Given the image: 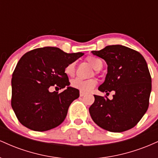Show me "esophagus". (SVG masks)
I'll use <instances>...</instances> for the list:
<instances>
[{
    "instance_id": "esophagus-1",
    "label": "esophagus",
    "mask_w": 158,
    "mask_h": 158,
    "mask_svg": "<svg viewBox=\"0 0 158 158\" xmlns=\"http://www.w3.org/2000/svg\"><path fill=\"white\" fill-rule=\"evenodd\" d=\"M85 93H84V92H81V91H80V93H79V95H80V97H83V96H85Z\"/></svg>"
}]
</instances>
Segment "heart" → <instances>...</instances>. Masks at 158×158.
<instances>
[{
  "label": "heart",
  "mask_w": 158,
  "mask_h": 158,
  "mask_svg": "<svg viewBox=\"0 0 158 158\" xmlns=\"http://www.w3.org/2000/svg\"><path fill=\"white\" fill-rule=\"evenodd\" d=\"M87 61L93 67V68L97 72L102 68V61L98 58L94 56H88L87 58ZM64 73L68 77H73L76 73V64L75 62L69 63L64 67ZM97 84V79H76L71 81V86L76 89L79 90L81 92H90L95 88Z\"/></svg>",
  "instance_id": "1"
}]
</instances>
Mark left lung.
I'll use <instances>...</instances> for the list:
<instances>
[{
    "mask_svg": "<svg viewBox=\"0 0 158 158\" xmlns=\"http://www.w3.org/2000/svg\"><path fill=\"white\" fill-rule=\"evenodd\" d=\"M94 55L108 64L106 79L99 90H114L113 99L94 95L89 108L94 122L103 129L123 132L135 127L146 114L152 91V78L143 56L123 45H110Z\"/></svg>",
    "mask_w": 158,
    "mask_h": 158,
    "instance_id": "obj_1",
    "label": "left lung"
}]
</instances>
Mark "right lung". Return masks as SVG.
<instances>
[{
	"mask_svg": "<svg viewBox=\"0 0 158 158\" xmlns=\"http://www.w3.org/2000/svg\"><path fill=\"white\" fill-rule=\"evenodd\" d=\"M83 55L45 47L30 50L20 59L12 73L11 105L23 126L45 131L64 120L69 106L79 97V90L69 86L64 68ZM52 86L67 88L60 94L50 92Z\"/></svg>",
	"mask_w": 158,
	"mask_h": 158,
	"instance_id": "1",
	"label": "right lung"
}]
</instances>
